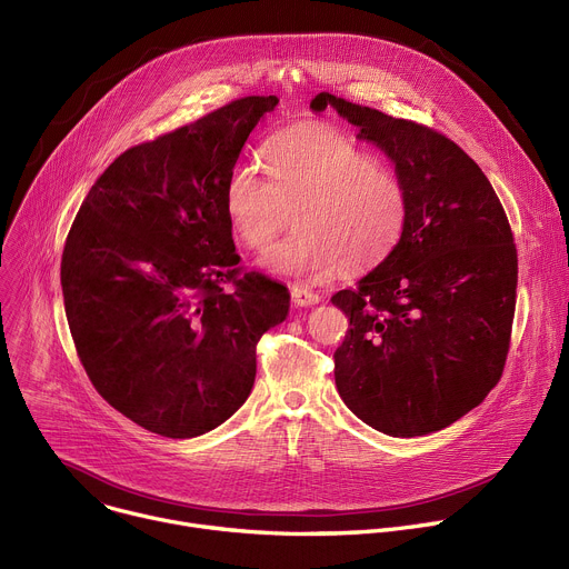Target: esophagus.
<instances>
[{
  "mask_svg": "<svg viewBox=\"0 0 569 569\" xmlns=\"http://www.w3.org/2000/svg\"><path fill=\"white\" fill-rule=\"evenodd\" d=\"M290 295H292L295 306H301V308L315 306V303L321 301V297H319L317 292H312L310 288H303V286H292V288H290Z\"/></svg>",
  "mask_w": 569,
  "mask_h": 569,
  "instance_id": "esophagus-1",
  "label": "esophagus"
}]
</instances>
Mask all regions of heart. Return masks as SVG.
I'll use <instances>...</instances> for the list:
<instances>
[{
    "label": "heart",
    "instance_id": "heart-1",
    "mask_svg": "<svg viewBox=\"0 0 569 569\" xmlns=\"http://www.w3.org/2000/svg\"><path fill=\"white\" fill-rule=\"evenodd\" d=\"M261 153L268 176L239 162L223 208L250 250H266L295 212L297 230L261 259L268 272L299 279H321L341 266L361 272L400 246L411 219L409 187L370 149L332 127L299 124L274 133Z\"/></svg>",
    "mask_w": 569,
    "mask_h": 569
}]
</instances>
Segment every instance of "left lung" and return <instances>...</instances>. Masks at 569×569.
I'll return each instance as SVG.
<instances>
[{
  "label": "left lung",
  "mask_w": 569,
  "mask_h": 569,
  "mask_svg": "<svg viewBox=\"0 0 569 569\" xmlns=\"http://www.w3.org/2000/svg\"><path fill=\"white\" fill-rule=\"evenodd\" d=\"M328 104L393 160L411 197L400 246L330 299L350 319L332 355L335 385L368 427L427 436L500 380L516 310L513 234L491 182L451 138L326 91L310 102Z\"/></svg>",
  "instance_id": "8db88e82"
}]
</instances>
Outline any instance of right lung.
<instances>
[{
	"mask_svg": "<svg viewBox=\"0 0 569 569\" xmlns=\"http://www.w3.org/2000/svg\"><path fill=\"white\" fill-rule=\"evenodd\" d=\"M277 96L234 100L120 153L62 252L64 310L96 391L162 438L203 436L248 400L286 286L239 266L223 197Z\"/></svg>",
	"mask_w": 569,
	"mask_h": 569,
	"instance_id": "obj_1",
	"label": "right lung"
}]
</instances>
